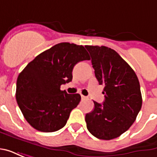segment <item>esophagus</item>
<instances>
[{
	"label": "esophagus",
	"instance_id": "obj_1",
	"mask_svg": "<svg viewBox=\"0 0 157 157\" xmlns=\"http://www.w3.org/2000/svg\"><path fill=\"white\" fill-rule=\"evenodd\" d=\"M81 98H82V100H84V99H86V97H85V96H83V95H81Z\"/></svg>",
	"mask_w": 157,
	"mask_h": 157
}]
</instances>
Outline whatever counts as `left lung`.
<instances>
[{"instance_id": "8db88e82", "label": "left lung", "mask_w": 157, "mask_h": 157, "mask_svg": "<svg viewBox=\"0 0 157 157\" xmlns=\"http://www.w3.org/2000/svg\"><path fill=\"white\" fill-rule=\"evenodd\" d=\"M99 85L104 86L103 103L93 101L94 109L86 114L89 132L100 140H113L135 121L142 106L138 77L118 53L106 46H86Z\"/></svg>"}]
</instances>
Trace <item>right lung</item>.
<instances>
[{"label": "right lung", "instance_id": "add662e5", "mask_svg": "<svg viewBox=\"0 0 157 157\" xmlns=\"http://www.w3.org/2000/svg\"><path fill=\"white\" fill-rule=\"evenodd\" d=\"M86 59L90 58L82 45L60 43L39 54L19 74L16 99L33 128L55 132L66 124L81 96L68 94L60 86L71 82L74 66Z\"/></svg>", "mask_w": 157, "mask_h": 157}]
</instances>
